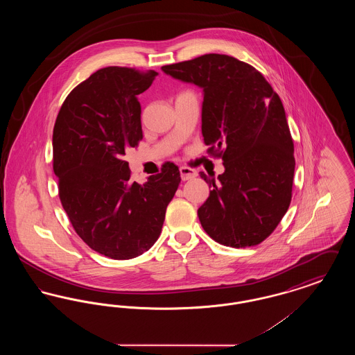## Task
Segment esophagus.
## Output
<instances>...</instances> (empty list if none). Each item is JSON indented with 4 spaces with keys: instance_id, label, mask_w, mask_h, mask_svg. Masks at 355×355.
<instances>
[{
    "instance_id": "obj_1",
    "label": "esophagus",
    "mask_w": 355,
    "mask_h": 355,
    "mask_svg": "<svg viewBox=\"0 0 355 355\" xmlns=\"http://www.w3.org/2000/svg\"><path fill=\"white\" fill-rule=\"evenodd\" d=\"M180 173H181L182 181H189V180L197 177V171L194 169H190V168H187V166H181V168H180Z\"/></svg>"
}]
</instances>
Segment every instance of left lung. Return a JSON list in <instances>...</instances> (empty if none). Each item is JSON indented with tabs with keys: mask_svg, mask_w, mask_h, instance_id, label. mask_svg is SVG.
Segmentation results:
<instances>
[{
	"mask_svg": "<svg viewBox=\"0 0 355 355\" xmlns=\"http://www.w3.org/2000/svg\"><path fill=\"white\" fill-rule=\"evenodd\" d=\"M203 89L202 135L222 158L218 180L198 209L203 230L230 248L255 246L286 214L294 178V144L279 96L252 65L226 54H203L162 67Z\"/></svg>",
	"mask_w": 355,
	"mask_h": 355,
	"instance_id": "8db88e82",
	"label": "left lung"
}]
</instances>
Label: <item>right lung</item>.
<instances>
[{
	"label": "right lung",
	"mask_w": 355,
	"mask_h": 355,
	"mask_svg": "<svg viewBox=\"0 0 355 355\" xmlns=\"http://www.w3.org/2000/svg\"><path fill=\"white\" fill-rule=\"evenodd\" d=\"M157 74L122 67L97 70L69 93L53 129L62 207L85 243L112 259H130L152 248L181 182L178 166L168 162L138 184L122 159L142 139L137 96Z\"/></svg>",
	"instance_id": "add662e5"
}]
</instances>
